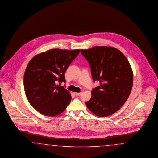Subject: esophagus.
<instances>
[{"instance_id":"1","label":"esophagus","mask_w":158,"mask_h":158,"mask_svg":"<svg viewBox=\"0 0 158 158\" xmlns=\"http://www.w3.org/2000/svg\"><path fill=\"white\" fill-rule=\"evenodd\" d=\"M74 94L76 95V96H80L81 94V92H80V93H74Z\"/></svg>"}]
</instances>
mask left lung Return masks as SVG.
<instances>
[{"label": "left lung", "mask_w": 158, "mask_h": 158, "mask_svg": "<svg viewBox=\"0 0 158 158\" xmlns=\"http://www.w3.org/2000/svg\"><path fill=\"white\" fill-rule=\"evenodd\" d=\"M91 67L94 81L100 85L91 91V98L85 104L98 117L110 116L119 110L131 94L133 74L123 54L111 47L96 46L81 49Z\"/></svg>", "instance_id": "8db88e82"}]
</instances>
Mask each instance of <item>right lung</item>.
I'll return each mask as SVG.
<instances>
[{
    "mask_svg": "<svg viewBox=\"0 0 158 158\" xmlns=\"http://www.w3.org/2000/svg\"><path fill=\"white\" fill-rule=\"evenodd\" d=\"M80 53L79 49H52L34 56L23 77L25 94L31 105L47 116H56L69 105L71 96L64 87L65 73Z\"/></svg>",
    "mask_w": 158,
    "mask_h": 158,
    "instance_id": "right-lung-1",
    "label": "right lung"
}]
</instances>
